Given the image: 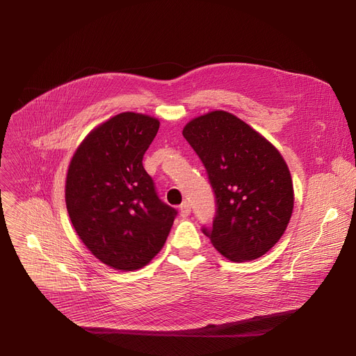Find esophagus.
Instances as JSON below:
<instances>
[{"instance_id":"esophagus-1","label":"esophagus","mask_w":356,"mask_h":356,"mask_svg":"<svg viewBox=\"0 0 356 356\" xmlns=\"http://www.w3.org/2000/svg\"><path fill=\"white\" fill-rule=\"evenodd\" d=\"M191 215V204L188 202H183L180 204V216L181 218H188Z\"/></svg>"}]
</instances>
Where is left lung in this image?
Segmentation results:
<instances>
[{"mask_svg": "<svg viewBox=\"0 0 356 356\" xmlns=\"http://www.w3.org/2000/svg\"><path fill=\"white\" fill-rule=\"evenodd\" d=\"M183 137L208 170L218 215L203 234L223 257L242 263L268 252L283 236L294 189L282 153L251 125L227 111L191 120Z\"/></svg>", "mask_w": 356, "mask_h": 356, "instance_id": "left-lung-1", "label": "left lung"}]
</instances>
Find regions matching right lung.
Listing matches in <instances>:
<instances>
[{
	"label": "right lung",
	"mask_w": 356,
	"mask_h": 356,
	"mask_svg": "<svg viewBox=\"0 0 356 356\" xmlns=\"http://www.w3.org/2000/svg\"><path fill=\"white\" fill-rule=\"evenodd\" d=\"M160 121L121 112L93 128L70 159L65 200L72 225L102 264L136 271L163 248L176 211L143 167Z\"/></svg>",
	"instance_id": "obj_1"
}]
</instances>
